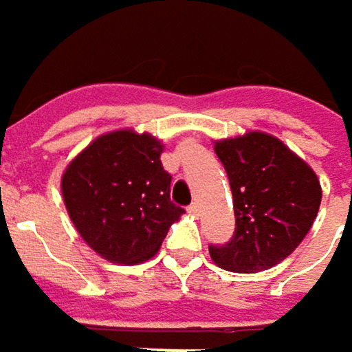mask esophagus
I'll return each instance as SVG.
<instances>
[{
	"label": "esophagus",
	"mask_w": 352,
	"mask_h": 352,
	"mask_svg": "<svg viewBox=\"0 0 352 352\" xmlns=\"http://www.w3.org/2000/svg\"><path fill=\"white\" fill-rule=\"evenodd\" d=\"M187 210H189V214H193V216H199V212H201V206H199L197 201H193V204H191Z\"/></svg>",
	"instance_id": "1"
}]
</instances>
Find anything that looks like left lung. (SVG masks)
<instances>
[{"mask_svg": "<svg viewBox=\"0 0 352 352\" xmlns=\"http://www.w3.org/2000/svg\"><path fill=\"white\" fill-rule=\"evenodd\" d=\"M216 155L230 181L236 228L228 243L210 245L212 261L236 273L281 263L316 220L322 199L316 173L263 132L220 140Z\"/></svg>", "mask_w": 352, "mask_h": 352, "instance_id": "8db88e82", "label": "left lung"}]
</instances>
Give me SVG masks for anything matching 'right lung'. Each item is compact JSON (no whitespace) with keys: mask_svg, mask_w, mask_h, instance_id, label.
Segmentation results:
<instances>
[{"mask_svg":"<svg viewBox=\"0 0 352 352\" xmlns=\"http://www.w3.org/2000/svg\"><path fill=\"white\" fill-rule=\"evenodd\" d=\"M163 144L151 134L109 132L94 140L65 171L63 197L83 241L111 263L151 258L169 226L185 214L171 201Z\"/></svg>","mask_w":352,"mask_h":352,"instance_id":"add662e5","label":"right lung"}]
</instances>
